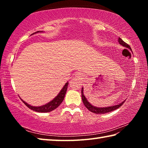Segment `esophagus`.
Segmentation results:
<instances>
[{
	"label": "esophagus",
	"instance_id": "1",
	"mask_svg": "<svg viewBox=\"0 0 148 148\" xmlns=\"http://www.w3.org/2000/svg\"><path fill=\"white\" fill-rule=\"evenodd\" d=\"M75 76L77 77V78H82V76H83V75H82V73H80V72H77L75 74Z\"/></svg>",
	"mask_w": 148,
	"mask_h": 148
}]
</instances>
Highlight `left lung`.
Wrapping results in <instances>:
<instances>
[{
  "mask_svg": "<svg viewBox=\"0 0 148 148\" xmlns=\"http://www.w3.org/2000/svg\"><path fill=\"white\" fill-rule=\"evenodd\" d=\"M118 42H119V43L121 45H122L123 46L127 47V48H129L131 51H132L131 48V47L129 46V45L125 43L124 41H123V40L121 39V38H119ZM82 101H83V103L85 105V106H86L87 108L89 110V111H91V112H93V113L97 114H106V113H108V112H110L112 111H114V110L119 108L120 106H122L123 104L125 101H125L121 102V103H119L117 105H114V106H112L101 107V108L96 107L90 103V102L87 100L86 97H85V95L84 94V87H82Z\"/></svg>",
  "mask_w": 148,
  "mask_h": 148,
  "instance_id": "8db88e82",
  "label": "left lung"
}]
</instances>
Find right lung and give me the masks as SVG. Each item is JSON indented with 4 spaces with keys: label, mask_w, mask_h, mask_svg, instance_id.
Wrapping results in <instances>:
<instances>
[{
    "label": "right lung",
    "mask_w": 148,
    "mask_h": 148,
    "mask_svg": "<svg viewBox=\"0 0 148 148\" xmlns=\"http://www.w3.org/2000/svg\"><path fill=\"white\" fill-rule=\"evenodd\" d=\"M38 32H43V31H37L32 34L38 33ZM68 85H69V82H66L64 86H63V87L62 88V89L61 90V91L59 92V94L57 95V96L55 97L53 100H52V101L49 102L48 103H47L44 105H42V106H31V105L27 103L25 101H23L21 98L20 99H21V101L23 102V103L25 104L27 107L31 109L32 110H34V111L37 112H42V113L49 112L51 111H53V110L55 109H56L61 104V102L63 101L65 94H66V92L67 90V87H68Z\"/></svg>",
    "instance_id": "right-lung-1"
}]
</instances>
